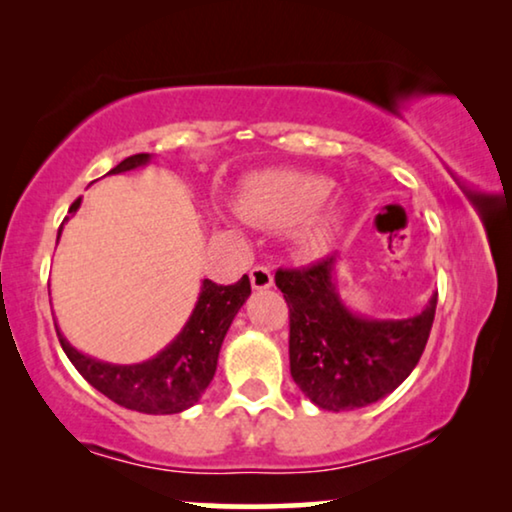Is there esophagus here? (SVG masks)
I'll use <instances>...</instances> for the list:
<instances>
[{
  "label": "esophagus",
  "mask_w": 512,
  "mask_h": 512,
  "mask_svg": "<svg viewBox=\"0 0 512 512\" xmlns=\"http://www.w3.org/2000/svg\"><path fill=\"white\" fill-rule=\"evenodd\" d=\"M249 279H251V286H254L256 291H263V289H270L272 282V272L268 268H263V265H256L254 270L249 272Z\"/></svg>",
  "instance_id": "34e87169"
}]
</instances>
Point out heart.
I'll return each mask as SVG.
<instances>
[{
  "label": "heart",
  "mask_w": 512,
  "mask_h": 512,
  "mask_svg": "<svg viewBox=\"0 0 512 512\" xmlns=\"http://www.w3.org/2000/svg\"><path fill=\"white\" fill-rule=\"evenodd\" d=\"M331 193L333 181L324 174L268 170L244 181L228 219L263 228L293 226V240L305 254H324L347 223V209Z\"/></svg>",
  "instance_id": "b5f03b06"
}]
</instances>
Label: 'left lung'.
<instances>
[{"instance_id":"left-lung-1","label":"left lung","mask_w":512,"mask_h":512,"mask_svg":"<svg viewBox=\"0 0 512 512\" xmlns=\"http://www.w3.org/2000/svg\"><path fill=\"white\" fill-rule=\"evenodd\" d=\"M340 256L303 270H277L275 284L289 305L291 377L321 410L342 412L380 401L417 366L438 293L415 317L373 319L349 310L335 286Z\"/></svg>"}]
</instances>
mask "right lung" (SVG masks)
<instances>
[{"label": "right lung", "mask_w": 512, "mask_h": 512, "mask_svg": "<svg viewBox=\"0 0 512 512\" xmlns=\"http://www.w3.org/2000/svg\"><path fill=\"white\" fill-rule=\"evenodd\" d=\"M146 163H151V153H137V156L121 160L107 174H121L144 167ZM79 207L81 198L74 200L69 214H74ZM60 233L62 226L58 230V240ZM249 293L251 284L247 275L230 286L202 279L198 303L177 338L153 359L130 363V366L107 363L79 352L69 345L60 328H55H58L60 345L65 349L67 359L74 363V368L90 387L128 410L146 412V415H177L198 403L200 396L205 394L216 373L223 338H226L235 314L247 303Z\"/></svg>", "instance_id": "obj_1"}]
</instances>
